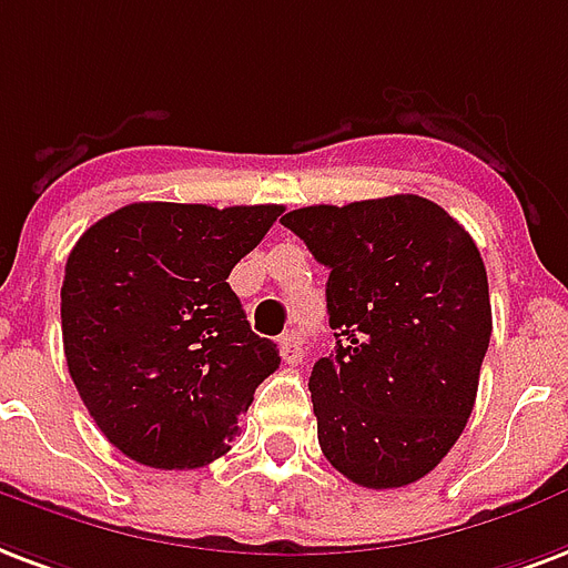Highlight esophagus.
<instances>
[{
    "instance_id": "obj_1",
    "label": "esophagus",
    "mask_w": 568,
    "mask_h": 568,
    "mask_svg": "<svg viewBox=\"0 0 568 568\" xmlns=\"http://www.w3.org/2000/svg\"><path fill=\"white\" fill-rule=\"evenodd\" d=\"M280 354H283L285 363H301L303 361V342L297 333H285V336H280Z\"/></svg>"
}]
</instances>
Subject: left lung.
Wrapping results in <instances>:
<instances>
[{
  "instance_id": "1",
  "label": "left lung",
  "mask_w": 568,
  "mask_h": 568,
  "mask_svg": "<svg viewBox=\"0 0 568 568\" xmlns=\"http://www.w3.org/2000/svg\"><path fill=\"white\" fill-rule=\"evenodd\" d=\"M327 276L336 348L313 366L318 444L363 488H402L462 435L491 339L483 255L414 193L283 216Z\"/></svg>"
}]
</instances>
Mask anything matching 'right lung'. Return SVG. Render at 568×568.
<instances>
[{"label":"right lung","instance_id":"1","mask_svg":"<svg viewBox=\"0 0 568 568\" xmlns=\"http://www.w3.org/2000/svg\"><path fill=\"white\" fill-rule=\"evenodd\" d=\"M283 205L133 202L68 255L62 339L82 405L112 447L160 470L226 456L255 387L280 369L226 283Z\"/></svg>","mask_w":568,"mask_h":568}]
</instances>
